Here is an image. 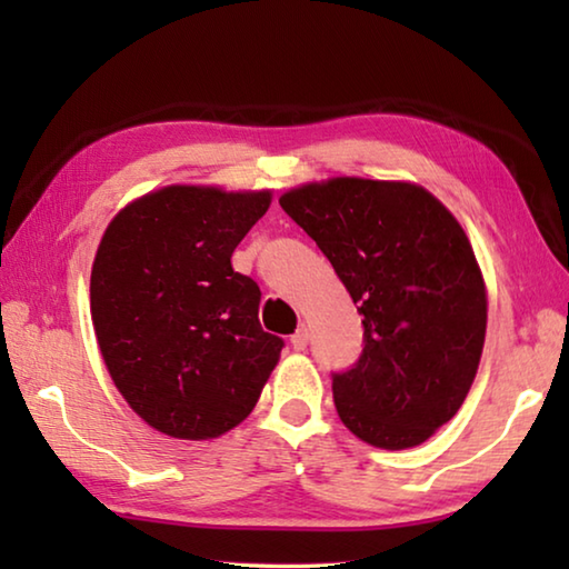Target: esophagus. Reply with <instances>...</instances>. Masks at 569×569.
<instances>
[{
  "label": "esophagus",
  "mask_w": 569,
  "mask_h": 569,
  "mask_svg": "<svg viewBox=\"0 0 569 569\" xmlns=\"http://www.w3.org/2000/svg\"><path fill=\"white\" fill-rule=\"evenodd\" d=\"M291 346L296 351H306V346H308V329H306V326H301V329H298L291 336Z\"/></svg>",
  "instance_id": "1"
}]
</instances>
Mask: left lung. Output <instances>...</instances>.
<instances>
[{"instance_id":"1","label":"left lung","mask_w":569,"mask_h":569,"mask_svg":"<svg viewBox=\"0 0 569 569\" xmlns=\"http://www.w3.org/2000/svg\"><path fill=\"white\" fill-rule=\"evenodd\" d=\"M329 258L363 319V351L333 377L351 435L419 447L465 403L487 333V286L465 228L409 180L329 178L278 198Z\"/></svg>"}]
</instances>
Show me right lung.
Returning a JSON list of instances; mask_svg holds the SVG:
<instances>
[{"label":"right lung","instance_id":"right-lung-1","mask_svg":"<svg viewBox=\"0 0 569 569\" xmlns=\"http://www.w3.org/2000/svg\"><path fill=\"white\" fill-rule=\"evenodd\" d=\"M273 190L166 186L104 228L90 276L94 336L130 409L172 439L243 421L281 359L258 321L261 288L230 256Z\"/></svg>","mask_w":569,"mask_h":569}]
</instances>
